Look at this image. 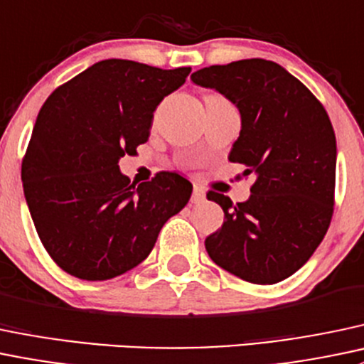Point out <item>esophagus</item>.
I'll return each mask as SVG.
<instances>
[{"label": "esophagus", "instance_id": "1", "mask_svg": "<svg viewBox=\"0 0 364 364\" xmlns=\"http://www.w3.org/2000/svg\"><path fill=\"white\" fill-rule=\"evenodd\" d=\"M205 200V192L200 188V186H195L192 193V202L193 204H202Z\"/></svg>", "mask_w": 364, "mask_h": 364}]
</instances>
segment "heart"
Masks as SVG:
<instances>
[{
  "instance_id": "heart-1",
  "label": "heart",
  "mask_w": 364,
  "mask_h": 364,
  "mask_svg": "<svg viewBox=\"0 0 364 364\" xmlns=\"http://www.w3.org/2000/svg\"><path fill=\"white\" fill-rule=\"evenodd\" d=\"M208 99H223V97H221V95H216V94H209V95H205V101H208Z\"/></svg>"
}]
</instances>
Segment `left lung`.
<instances>
[{"instance_id": "left-lung-1", "label": "left lung", "mask_w": 364, "mask_h": 364, "mask_svg": "<svg viewBox=\"0 0 364 364\" xmlns=\"http://www.w3.org/2000/svg\"><path fill=\"white\" fill-rule=\"evenodd\" d=\"M192 82L239 108L240 134L228 160L255 176L235 205L225 195L221 228L205 239L216 265L252 282L275 284L309 262L326 235L335 205L336 139L326 109L304 83L265 59L195 71Z\"/></svg>"}]
</instances>
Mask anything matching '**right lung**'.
I'll list each match as a JSON object with an SVG mask.
<instances>
[{"instance_id": "1", "label": "right lung", "mask_w": 364, "mask_h": 364, "mask_svg": "<svg viewBox=\"0 0 364 364\" xmlns=\"http://www.w3.org/2000/svg\"><path fill=\"white\" fill-rule=\"evenodd\" d=\"M190 68L95 63L48 95L22 159V186L41 244L64 272L106 281L139 265L192 183L162 171L136 186L118 167L150 136L153 112Z\"/></svg>"}]
</instances>
